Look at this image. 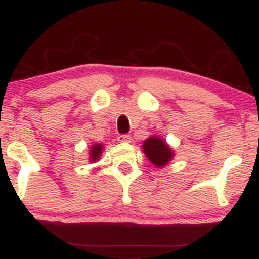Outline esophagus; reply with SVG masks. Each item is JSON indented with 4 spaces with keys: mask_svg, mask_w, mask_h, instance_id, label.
I'll return each instance as SVG.
<instances>
[{
    "mask_svg": "<svg viewBox=\"0 0 259 259\" xmlns=\"http://www.w3.org/2000/svg\"><path fill=\"white\" fill-rule=\"evenodd\" d=\"M118 141L130 142L132 141V136H130L129 134H120V135H118Z\"/></svg>",
    "mask_w": 259,
    "mask_h": 259,
    "instance_id": "34e87169",
    "label": "esophagus"
}]
</instances>
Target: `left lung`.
Instances as JSON below:
<instances>
[{
	"label": "left lung",
	"instance_id": "1",
	"mask_svg": "<svg viewBox=\"0 0 259 259\" xmlns=\"http://www.w3.org/2000/svg\"><path fill=\"white\" fill-rule=\"evenodd\" d=\"M142 147H144V152L150 159V162L158 168L167 164L173 157V151L167 146V144L162 139L157 138V136L148 138L144 142Z\"/></svg>",
	"mask_w": 259,
	"mask_h": 259
}]
</instances>
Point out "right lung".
Instances as JSON below:
<instances>
[{
	"label": "right lung",
	"instance_id": "obj_1",
	"mask_svg": "<svg viewBox=\"0 0 259 259\" xmlns=\"http://www.w3.org/2000/svg\"><path fill=\"white\" fill-rule=\"evenodd\" d=\"M101 153H102V145L101 144L94 145V146L91 147V152H90L91 160L96 162V160L99 159V157L101 156Z\"/></svg>",
	"mask_w": 259,
	"mask_h": 259
}]
</instances>
